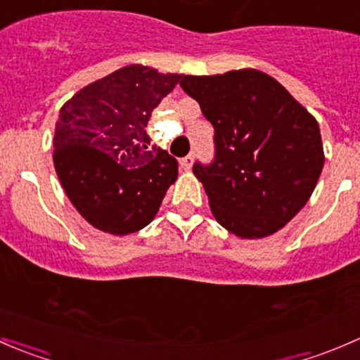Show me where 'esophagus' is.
I'll list each match as a JSON object with an SVG mask.
<instances>
[{"label":"esophagus","instance_id":"esophagus-1","mask_svg":"<svg viewBox=\"0 0 360 360\" xmlns=\"http://www.w3.org/2000/svg\"><path fill=\"white\" fill-rule=\"evenodd\" d=\"M179 165H181V169L191 170V167H193V155H188V157L181 158Z\"/></svg>","mask_w":360,"mask_h":360}]
</instances>
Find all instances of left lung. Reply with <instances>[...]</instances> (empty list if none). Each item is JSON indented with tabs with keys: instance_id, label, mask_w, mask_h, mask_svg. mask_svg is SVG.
Listing matches in <instances>:
<instances>
[{
	"instance_id": "8db88e82",
	"label": "left lung",
	"mask_w": 360,
	"mask_h": 360,
	"mask_svg": "<svg viewBox=\"0 0 360 360\" xmlns=\"http://www.w3.org/2000/svg\"><path fill=\"white\" fill-rule=\"evenodd\" d=\"M212 123L216 160L193 174L212 216L240 238L277 233L314 193L324 167L317 120L270 75L245 68L179 83Z\"/></svg>"
}]
</instances>
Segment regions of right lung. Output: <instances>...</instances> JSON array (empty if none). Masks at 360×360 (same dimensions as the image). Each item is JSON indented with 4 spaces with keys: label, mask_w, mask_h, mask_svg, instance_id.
I'll return each instance as SVG.
<instances>
[{
    "label": "right lung",
    "mask_w": 360,
    "mask_h": 360,
    "mask_svg": "<svg viewBox=\"0 0 360 360\" xmlns=\"http://www.w3.org/2000/svg\"><path fill=\"white\" fill-rule=\"evenodd\" d=\"M181 76L130 64L60 108L53 165L75 209L97 230L116 237L143 230L177 179V160L148 148L146 125Z\"/></svg>",
    "instance_id": "right-lung-1"
}]
</instances>
